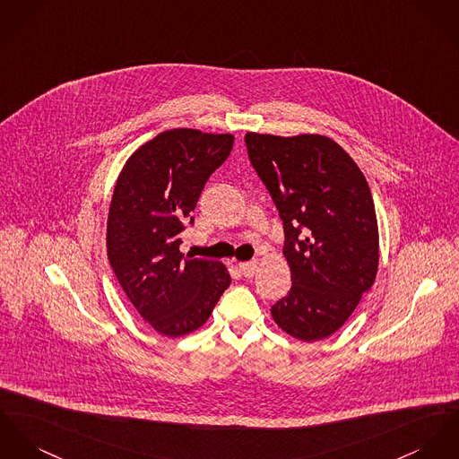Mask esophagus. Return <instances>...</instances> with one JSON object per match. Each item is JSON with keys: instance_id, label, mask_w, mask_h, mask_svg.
<instances>
[{"instance_id": "1", "label": "esophagus", "mask_w": 459, "mask_h": 459, "mask_svg": "<svg viewBox=\"0 0 459 459\" xmlns=\"http://www.w3.org/2000/svg\"><path fill=\"white\" fill-rule=\"evenodd\" d=\"M256 267H258V264L253 260V262H241L239 264V271H241V274L245 276V278H253L255 276V273H256Z\"/></svg>"}]
</instances>
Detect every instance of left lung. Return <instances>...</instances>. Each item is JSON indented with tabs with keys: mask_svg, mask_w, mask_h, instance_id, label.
Segmentation results:
<instances>
[{
	"mask_svg": "<svg viewBox=\"0 0 459 459\" xmlns=\"http://www.w3.org/2000/svg\"><path fill=\"white\" fill-rule=\"evenodd\" d=\"M245 142L281 216L291 273L290 293L271 315L302 342L326 339L376 281L379 229L368 183L326 136L247 133Z\"/></svg>",
	"mask_w": 459,
	"mask_h": 459,
	"instance_id": "8db88e82",
	"label": "left lung"
}]
</instances>
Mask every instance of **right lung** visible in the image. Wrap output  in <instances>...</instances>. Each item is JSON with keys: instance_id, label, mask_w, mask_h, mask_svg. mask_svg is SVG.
I'll list each match as a JSON object with an SVG mask.
<instances>
[{"instance_id": "add662e5", "label": "right lung", "mask_w": 459, "mask_h": 459, "mask_svg": "<svg viewBox=\"0 0 459 459\" xmlns=\"http://www.w3.org/2000/svg\"><path fill=\"white\" fill-rule=\"evenodd\" d=\"M232 134L169 129L142 144L117 178L106 223L111 269L131 304L160 335L201 328L230 284L221 262L179 251L212 171L232 150Z\"/></svg>"}]
</instances>
